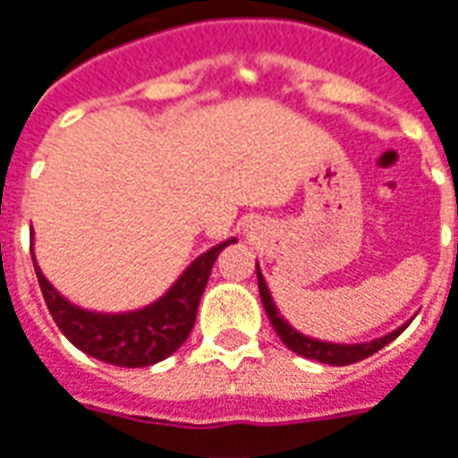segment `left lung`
Wrapping results in <instances>:
<instances>
[{
  "label": "left lung",
  "instance_id": "left-lung-1",
  "mask_svg": "<svg viewBox=\"0 0 458 458\" xmlns=\"http://www.w3.org/2000/svg\"><path fill=\"white\" fill-rule=\"evenodd\" d=\"M258 284H259V299H262V307L267 311L272 327L277 331V336L282 338V344L287 345L289 351L304 355V358H311V360H318V363L328 365H351L363 360L368 355L377 353L383 345H387L390 341L400 336L404 331V327H400L393 334H387L383 338H375L370 344H328V341H318V338H309L304 334H299L297 328H292L284 321V317L279 314V309L275 307V299L269 294L267 284H265V277L258 267Z\"/></svg>",
  "mask_w": 458,
  "mask_h": 458
}]
</instances>
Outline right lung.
<instances>
[{"instance_id":"add662e5","label":"right lung","mask_w":458,"mask_h":458,"mask_svg":"<svg viewBox=\"0 0 458 458\" xmlns=\"http://www.w3.org/2000/svg\"><path fill=\"white\" fill-rule=\"evenodd\" d=\"M230 242H235V238L220 242L193 259L186 272L174 282V287L154 304L122 314L88 311L71 304L44 277L34 255L31 258H34L36 277L44 292L46 307L51 311L55 327L64 331V336L75 348H81L83 353L93 355L103 363L120 365V368H147L169 358L189 338L213 262Z\"/></svg>"}]
</instances>
